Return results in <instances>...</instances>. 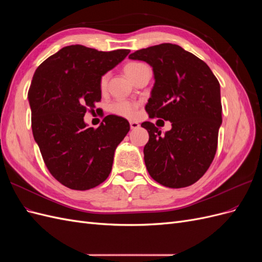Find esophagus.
I'll use <instances>...</instances> for the list:
<instances>
[{"mask_svg":"<svg viewBox=\"0 0 262 262\" xmlns=\"http://www.w3.org/2000/svg\"><path fill=\"white\" fill-rule=\"evenodd\" d=\"M139 126H140V124L138 122L130 121V128H131V130H136V129L139 128Z\"/></svg>","mask_w":262,"mask_h":262,"instance_id":"34e87169","label":"esophagus"}]
</instances>
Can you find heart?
<instances>
[{"label":"heart","mask_w":262,"mask_h":262,"mask_svg":"<svg viewBox=\"0 0 262 262\" xmlns=\"http://www.w3.org/2000/svg\"><path fill=\"white\" fill-rule=\"evenodd\" d=\"M146 66L144 63H141V62H129L126 63L124 66V72L125 74L128 75L131 80L133 81L134 77H136L142 70H143ZM107 82H108V75L104 74L101 75L99 78V90L104 92L107 87ZM139 105L137 102H133V101H129V100H116L114 101L112 105H110V112L115 115L118 116H121L124 118H134L137 115V109H138Z\"/></svg>","instance_id":"1"}]
</instances>
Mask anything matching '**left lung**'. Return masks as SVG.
Listing matches in <instances>:
<instances>
[{"mask_svg":"<svg viewBox=\"0 0 262 262\" xmlns=\"http://www.w3.org/2000/svg\"><path fill=\"white\" fill-rule=\"evenodd\" d=\"M153 68L155 84L145 106L149 118L171 122L162 136L154 123L144 146L146 169L168 188L193 185L210 167L217 148L222 123L220 83L207 63L172 43L141 49L129 55Z\"/></svg>","mask_w":262,"mask_h":262,"instance_id":"1","label":"left lung"}]
</instances>
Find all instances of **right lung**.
<instances>
[{
    "instance_id": "1",
    "label": "right lung",
    "mask_w": 262,
    "mask_h": 262,
    "mask_svg": "<svg viewBox=\"0 0 262 262\" xmlns=\"http://www.w3.org/2000/svg\"><path fill=\"white\" fill-rule=\"evenodd\" d=\"M68 46L38 67L28 91L31 129L43 162L73 190L100 185L113 168L115 149L130 130L126 119L106 116L97 129L84 122L101 99L99 78L129 54Z\"/></svg>"
}]
</instances>
